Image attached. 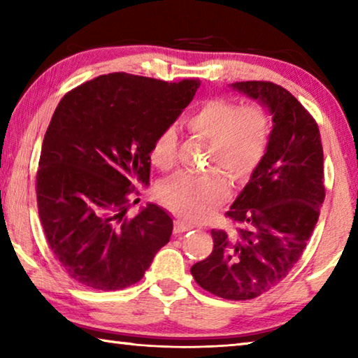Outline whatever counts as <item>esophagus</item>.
I'll list each match as a JSON object with an SVG mask.
<instances>
[{"instance_id":"esophagus-1","label":"esophagus","mask_w":358,"mask_h":358,"mask_svg":"<svg viewBox=\"0 0 358 358\" xmlns=\"http://www.w3.org/2000/svg\"><path fill=\"white\" fill-rule=\"evenodd\" d=\"M192 226H189V224H185L183 221H177L175 222V234H185L187 232V230H191Z\"/></svg>"}]
</instances>
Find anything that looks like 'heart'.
<instances>
[{
	"instance_id": "1",
	"label": "heart",
	"mask_w": 358,
	"mask_h": 358,
	"mask_svg": "<svg viewBox=\"0 0 358 358\" xmlns=\"http://www.w3.org/2000/svg\"><path fill=\"white\" fill-rule=\"evenodd\" d=\"M191 134L211 143L210 161L222 166L235 178L250 175L262 161L268 145L270 123L257 104L238 107L226 99H208L185 118ZM177 159V137L162 131L151 148V162L169 171ZM161 202L187 221L207 220L229 196V183L221 173H178L159 187Z\"/></svg>"
}]
</instances>
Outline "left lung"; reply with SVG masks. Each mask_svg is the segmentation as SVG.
I'll return each instance as SVG.
<instances>
[{
    "label": "left lung",
    "mask_w": 358,
    "mask_h": 358,
    "mask_svg": "<svg viewBox=\"0 0 358 358\" xmlns=\"http://www.w3.org/2000/svg\"><path fill=\"white\" fill-rule=\"evenodd\" d=\"M234 92L271 117L262 161L227 216L237 232L211 230L213 251L191 266L202 289L226 300H251L278 286L299 262L324 203V150L306 108L271 82H237Z\"/></svg>",
    "instance_id": "obj_1"
}]
</instances>
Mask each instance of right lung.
<instances>
[{
    "instance_id": "1",
    "label": "right lung",
    "mask_w": 358,
    "mask_h": 358,
    "mask_svg": "<svg viewBox=\"0 0 358 358\" xmlns=\"http://www.w3.org/2000/svg\"><path fill=\"white\" fill-rule=\"evenodd\" d=\"M199 80L169 83L115 72L64 94L42 142L36 196L50 250L72 280L98 290L141 281L173 221L147 203L128 220L150 155L189 106Z\"/></svg>"
}]
</instances>
